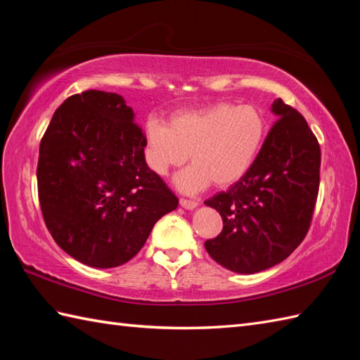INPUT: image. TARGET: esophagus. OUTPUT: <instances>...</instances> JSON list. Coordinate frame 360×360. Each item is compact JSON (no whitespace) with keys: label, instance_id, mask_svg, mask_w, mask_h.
I'll list each match as a JSON object with an SVG mask.
<instances>
[{"label":"esophagus","instance_id":"34e87169","mask_svg":"<svg viewBox=\"0 0 360 360\" xmlns=\"http://www.w3.org/2000/svg\"><path fill=\"white\" fill-rule=\"evenodd\" d=\"M179 204H181V207H184V209H187V210H192V209H195L196 205H198V201H195V200H187V198H181Z\"/></svg>","mask_w":360,"mask_h":360}]
</instances>
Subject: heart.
<instances>
[{"label": "heart", "instance_id": "obj_1", "mask_svg": "<svg viewBox=\"0 0 360 360\" xmlns=\"http://www.w3.org/2000/svg\"><path fill=\"white\" fill-rule=\"evenodd\" d=\"M267 134L264 112L252 103L221 102L201 110L178 111L145 128L143 158L150 170L165 176L192 159L174 178L182 192L196 193L212 182L229 187L246 174Z\"/></svg>", "mask_w": 360, "mask_h": 360}]
</instances>
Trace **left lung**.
Listing matches in <instances>:
<instances>
[{
  "instance_id": "left-lung-1",
  "label": "left lung",
  "mask_w": 360,
  "mask_h": 360,
  "mask_svg": "<svg viewBox=\"0 0 360 360\" xmlns=\"http://www.w3.org/2000/svg\"><path fill=\"white\" fill-rule=\"evenodd\" d=\"M278 119L250 170L205 204L219 212L223 231L204 243L217 263L255 274L281 263L307 236L320 184V145L300 112L275 98Z\"/></svg>"
}]
</instances>
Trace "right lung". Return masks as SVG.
Masks as SVG:
<instances>
[{
    "label": "right lung",
    "mask_w": 360,
    "mask_h": 360,
    "mask_svg": "<svg viewBox=\"0 0 360 360\" xmlns=\"http://www.w3.org/2000/svg\"><path fill=\"white\" fill-rule=\"evenodd\" d=\"M145 133L124 97L88 89L53 112L40 142L38 201L60 248L108 269L129 262L178 198L143 158Z\"/></svg>",
    "instance_id": "obj_1"
}]
</instances>
